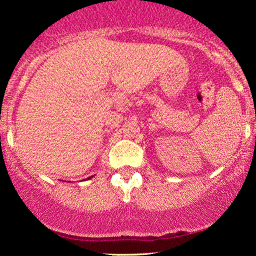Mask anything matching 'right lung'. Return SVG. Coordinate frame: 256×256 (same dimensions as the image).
<instances>
[{"label": "right lung", "instance_id": "right-lung-1", "mask_svg": "<svg viewBox=\"0 0 256 256\" xmlns=\"http://www.w3.org/2000/svg\"><path fill=\"white\" fill-rule=\"evenodd\" d=\"M90 178H92V177H90Z\"/></svg>", "mask_w": 256, "mask_h": 256}]
</instances>
